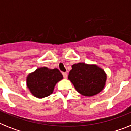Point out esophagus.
I'll return each instance as SVG.
<instances>
[{
  "label": "esophagus",
  "instance_id": "obj_1",
  "mask_svg": "<svg viewBox=\"0 0 131 131\" xmlns=\"http://www.w3.org/2000/svg\"><path fill=\"white\" fill-rule=\"evenodd\" d=\"M63 77H64V78L66 79L67 77H68V74H67L66 73H63Z\"/></svg>",
  "mask_w": 131,
  "mask_h": 131
}]
</instances>
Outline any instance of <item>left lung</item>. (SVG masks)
Wrapping results in <instances>:
<instances>
[{
  "label": "left lung",
  "mask_w": 131,
  "mask_h": 131,
  "mask_svg": "<svg viewBox=\"0 0 131 131\" xmlns=\"http://www.w3.org/2000/svg\"><path fill=\"white\" fill-rule=\"evenodd\" d=\"M68 79L76 91L84 96H93L104 89L107 74L96 64L75 63L71 66Z\"/></svg>",
  "instance_id": "obj_1"
}]
</instances>
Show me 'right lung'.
Instances as JSON below:
<instances>
[{
    "label": "right lung",
    "mask_w": 131,
    "mask_h": 131,
    "mask_svg": "<svg viewBox=\"0 0 131 131\" xmlns=\"http://www.w3.org/2000/svg\"><path fill=\"white\" fill-rule=\"evenodd\" d=\"M63 78L57 68L52 69L41 67L27 76L26 84L33 96L42 98L52 94L56 84Z\"/></svg>",
    "instance_id": "right-lung-1"
}]
</instances>
